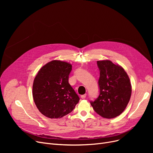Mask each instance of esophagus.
<instances>
[{"mask_svg":"<svg viewBox=\"0 0 153 153\" xmlns=\"http://www.w3.org/2000/svg\"><path fill=\"white\" fill-rule=\"evenodd\" d=\"M81 97L82 99H84L85 97H86V94H84V95H82L81 96Z\"/></svg>","mask_w":153,"mask_h":153,"instance_id":"1","label":"esophagus"}]
</instances>
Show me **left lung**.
I'll return each mask as SVG.
<instances>
[{
	"instance_id": "1",
	"label": "left lung",
	"mask_w": 153,
	"mask_h": 153,
	"mask_svg": "<svg viewBox=\"0 0 153 153\" xmlns=\"http://www.w3.org/2000/svg\"><path fill=\"white\" fill-rule=\"evenodd\" d=\"M100 94L91 102L96 113L105 118L119 116L126 108L131 95V85L124 69L110 60L98 61Z\"/></svg>"
}]
</instances>
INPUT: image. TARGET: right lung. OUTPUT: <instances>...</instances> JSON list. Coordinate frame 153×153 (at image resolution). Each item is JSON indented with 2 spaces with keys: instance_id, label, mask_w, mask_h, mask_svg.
<instances>
[{
  "instance_id": "add662e5",
  "label": "right lung",
  "mask_w": 153,
  "mask_h": 153,
  "mask_svg": "<svg viewBox=\"0 0 153 153\" xmlns=\"http://www.w3.org/2000/svg\"><path fill=\"white\" fill-rule=\"evenodd\" d=\"M72 65L53 60L46 64L35 77L33 100L38 110L46 117L60 118L73 110L79 97L68 82Z\"/></svg>"
}]
</instances>
